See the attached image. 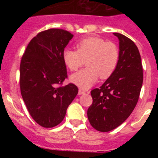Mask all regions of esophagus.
Instances as JSON below:
<instances>
[{"label": "esophagus", "instance_id": "esophagus-1", "mask_svg": "<svg viewBox=\"0 0 158 158\" xmlns=\"http://www.w3.org/2000/svg\"><path fill=\"white\" fill-rule=\"evenodd\" d=\"M84 93H85V92L84 91V90H82V89H79V91H78V94L81 95V94H84Z\"/></svg>", "mask_w": 158, "mask_h": 158}]
</instances>
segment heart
I'll use <instances>...</instances> for the list:
<instances>
[{
    "label": "heart",
    "instance_id": "b5f03b06",
    "mask_svg": "<svg viewBox=\"0 0 158 158\" xmlns=\"http://www.w3.org/2000/svg\"><path fill=\"white\" fill-rule=\"evenodd\" d=\"M118 49L112 42L91 36L78 41L76 51L65 49L62 59L70 71H76L85 62L86 68L71 76L73 83L87 89L100 79H107L112 74L118 62Z\"/></svg>",
    "mask_w": 158,
    "mask_h": 158
}]
</instances>
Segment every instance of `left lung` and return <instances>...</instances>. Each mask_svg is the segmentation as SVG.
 I'll list each match as a JSON object with an SVG mask.
<instances>
[{
	"mask_svg": "<svg viewBox=\"0 0 158 158\" xmlns=\"http://www.w3.org/2000/svg\"><path fill=\"white\" fill-rule=\"evenodd\" d=\"M119 40V57L115 71L99 89L91 91L93 104L87 111L93 128L107 132L118 127L135 109L143 81L139 49L129 38L113 33Z\"/></svg>",
	"mask_w": 158,
	"mask_h": 158,
	"instance_id": "1",
	"label": "left lung"
}]
</instances>
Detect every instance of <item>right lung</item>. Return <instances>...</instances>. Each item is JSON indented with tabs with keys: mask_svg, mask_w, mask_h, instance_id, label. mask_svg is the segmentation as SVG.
I'll use <instances>...</instances> for the list:
<instances>
[{
	"mask_svg": "<svg viewBox=\"0 0 158 158\" xmlns=\"http://www.w3.org/2000/svg\"><path fill=\"white\" fill-rule=\"evenodd\" d=\"M73 36L68 31L51 28L38 33L28 43L19 66V87L27 111L43 127L57 126L78 93L69 83L62 52Z\"/></svg>",
	"mask_w": 158,
	"mask_h": 158,
	"instance_id": "add662e5",
	"label": "right lung"
}]
</instances>
